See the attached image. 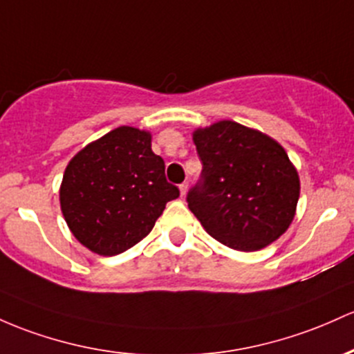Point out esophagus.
<instances>
[{
  "label": "esophagus",
  "mask_w": 354,
  "mask_h": 354,
  "mask_svg": "<svg viewBox=\"0 0 354 354\" xmlns=\"http://www.w3.org/2000/svg\"><path fill=\"white\" fill-rule=\"evenodd\" d=\"M180 192H181V196L186 195V192H188V183H186V181H185V183L180 185Z\"/></svg>",
  "instance_id": "34e87169"
}]
</instances>
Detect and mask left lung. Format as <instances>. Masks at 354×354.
Listing matches in <instances>:
<instances>
[{"label": "left lung", "mask_w": 354, "mask_h": 354, "mask_svg": "<svg viewBox=\"0 0 354 354\" xmlns=\"http://www.w3.org/2000/svg\"><path fill=\"white\" fill-rule=\"evenodd\" d=\"M200 178L186 201L223 245L260 250L289 228L299 200L297 171L269 136L220 120L193 134Z\"/></svg>", "instance_id": "left-lung-1"}]
</instances>
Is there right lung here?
<instances>
[{
  "instance_id": "add662e5",
  "label": "right lung",
  "mask_w": 354,
  "mask_h": 354,
  "mask_svg": "<svg viewBox=\"0 0 354 354\" xmlns=\"http://www.w3.org/2000/svg\"><path fill=\"white\" fill-rule=\"evenodd\" d=\"M178 196V186L166 180L165 161L151 149L149 133L127 126L75 154L60 186L62 213L72 234L107 257L141 242Z\"/></svg>"
}]
</instances>
